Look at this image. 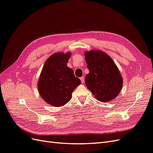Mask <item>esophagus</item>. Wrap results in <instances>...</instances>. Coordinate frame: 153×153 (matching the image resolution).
Segmentation results:
<instances>
[{
    "instance_id": "esophagus-1",
    "label": "esophagus",
    "mask_w": 153,
    "mask_h": 153,
    "mask_svg": "<svg viewBox=\"0 0 153 153\" xmlns=\"http://www.w3.org/2000/svg\"><path fill=\"white\" fill-rule=\"evenodd\" d=\"M80 80H81V82H82V84H84V81H85V78H84V76H82V77L80 78Z\"/></svg>"
}]
</instances>
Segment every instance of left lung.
I'll list each match as a JSON object with an SVG mask.
<instances>
[{
  "instance_id": "left-lung-1",
  "label": "left lung",
  "mask_w": 153,
  "mask_h": 153,
  "mask_svg": "<svg viewBox=\"0 0 153 153\" xmlns=\"http://www.w3.org/2000/svg\"><path fill=\"white\" fill-rule=\"evenodd\" d=\"M87 68L85 85L95 98L103 103L112 100L123 87V78L113 60L101 51L85 53Z\"/></svg>"
}]
</instances>
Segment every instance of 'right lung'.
<instances>
[{
    "label": "right lung",
    "mask_w": 153,
    "mask_h": 153,
    "mask_svg": "<svg viewBox=\"0 0 153 153\" xmlns=\"http://www.w3.org/2000/svg\"><path fill=\"white\" fill-rule=\"evenodd\" d=\"M71 53H54L47 60L38 84L39 92L50 105L61 106L70 100L71 94L80 84L73 69L67 66Z\"/></svg>",
    "instance_id": "1"
}]
</instances>
